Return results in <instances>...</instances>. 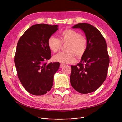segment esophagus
Segmentation results:
<instances>
[{
	"instance_id": "esophagus-1",
	"label": "esophagus",
	"mask_w": 122,
	"mask_h": 122,
	"mask_svg": "<svg viewBox=\"0 0 122 122\" xmlns=\"http://www.w3.org/2000/svg\"><path fill=\"white\" fill-rule=\"evenodd\" d=\"M64 66V64H63L61 63L60 65V68H62V67H63Z\"/></svg>"
}]
</instances>
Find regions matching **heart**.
<instances>
[{
    "label": "heart",
    "mask_w": 122,
    "mask_h": 122,
    "mask_svg": "<svg viewBox=\"0 0 122 122\" xmlns=\"http://www.w3.org/2000/svg\"><path fill=\"white\" fill-rule=\"evenodd\" d=\"M60 37L59 40L52 36L48 40V47L54 53L61 49L62 43H68L66 48L67 52H60L53 56L55 61L63 64L73 63L76 61V55L78 57H81L85 54L87 41L78 31L67 29L60 34Z\"/></svg>",
    "instance_id": "1"
}]
</instances>
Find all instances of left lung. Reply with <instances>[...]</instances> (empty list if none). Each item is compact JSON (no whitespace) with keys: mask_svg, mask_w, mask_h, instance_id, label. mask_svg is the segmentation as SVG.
<instances>
[{"mask_svg":"<svg viewBox=\"0 0 122 122\" xmlns=\"http://www.w3.org/2000/svg\"><path fill=\"white\" fill-rule=\"evenodd\" d=\"M85 33L87 47L81 61L76 66H71L70 82L76 91L83 94L92 92L105 81L109 64L106 41L98 29L85 23L73 27Z\"/></svg>","mask_w":122,"mask_h":122,"instance_id":"obj_1","label":"left lung"}]
</instances>
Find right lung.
Segmentation results:
<instances>
[{
  "instance_id": "add662e5",
  "label": "right lung",
  "mask_w": 122,
  "mask_h": 122,
  "mask_svg": "<svg viewBox=\"0 0 122 122\" xmlns=\"http://www.w3.org/2000/svg\"><path fill=\"white\" fill-rule=\"evenodd\" d=\"M58 27L34 25L18 41L14 57L17 75L23 87L31 94L43 95L52 87L53 76L60 63L46 62L51 56L48 40L58 29Z\"/></svg>"
}]
</instances>
